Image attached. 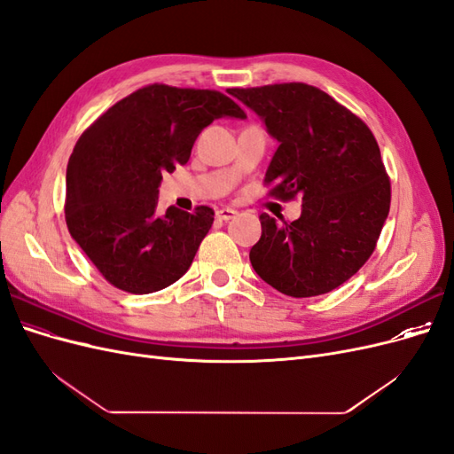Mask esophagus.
<instances>
[{
  "instance_id": "34e87169",
  "label": "esophagus",
  "mask_w": 454,
  "mask_h": 454,
  "mask_svg": "<svg viewBox=\"0 0 454 454\" xmlns=\"http://www.w3.org/2000/svg\"><path fill=\"white\" fill-rule=\"evenodd\" d=\"M235 215H237V210H232V208H219L215 212V217L222 219V222H229V219H232Z\"/></svg>"
}]
</instances>
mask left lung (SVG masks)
<instances>
[{
    "label": "left lung",
    "mask_w": 454,
    "mask_h": 454,
    "mask_svg": "<svg viewBox=\"0 0 454 454\" xmlns=\"http://www.w3.org/2000/svg\"><path fill=\"white\" fill-rule=\"evenodd\" d=\"M278 140L265 184L272 197H303L295 222L261 214L254 270L290 297L335 290L373 254L390 210V180L365 122L305 83L229 89Z\"/></svg>",
    "instance_id": "1"
}]
</instances>
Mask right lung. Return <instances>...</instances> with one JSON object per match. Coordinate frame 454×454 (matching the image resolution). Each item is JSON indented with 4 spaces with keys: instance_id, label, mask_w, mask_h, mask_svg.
<instances>
[{
    "instance_id": "obj_1",
    "label": "right lung",
    "mask_w": 454,
    "mask_h": 454,
    "mask_svg": "<svg viewBox=\"0 0 454 454\" xmlns=\"http://www.w3.org/2000/svg\"><path fill=\"white\" fill-rule=\"evenodd\" d=\"M219 117L244 119L229 96L147 85L81 134L66 170V223L102 277L129 294H153L193 263L214 210L157 212L164 172L185 164L197 136Z\"/></svg>"
}]
</instances>
